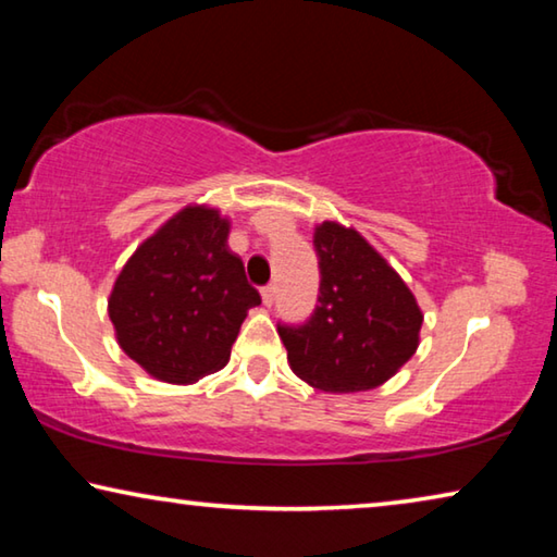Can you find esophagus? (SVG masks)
<instances>
[{
  "instance_id": "obj_1",
  "label": "esophagus",
  "mask_w": 557,
  "mask_h": 557,
  "mask_svg": "<svg viewBox=\"0 0 557 557\" xmlns=\"http://www.w3.org/2000/svg\"><path fill=\"white\" fill-rule=\"evenodd\" d=\"M262 301H265V307H272V301H275V285L262 287Z\"/></svg>"
}]
</instances>
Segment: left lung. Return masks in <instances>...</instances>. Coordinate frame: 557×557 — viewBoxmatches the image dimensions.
<instances>
[{"instance_id":"1","label":"left lung","mask_w":557,"mask_h":557,"mask_svg":"<svg viewBox=\"0 0 557 557\" xmlns=\"http://www.w3.org/2000/svg\"><path fill=\"white\" fill-rule=\"evenodd\" d=\"M319 305L307 324L277 326L289 369L324 393H358L393 379L420 344L422 309L356 228H314Z\"/></svg>"}]
</instances>
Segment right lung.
<instances>
[{
	"instance_id": "1",
	"label": "right lung",
	"mask_w": 557,
	"mask_h": 557,
	"mask_svg": "<svg viewBox=\"0 0 557 557\" xmlns=\"http://www.w3.org/2000/svg\"><path fill=\"white\" fill-rule=\"evenodd\" d=\"M228 233L219 209L186 206L132 252L112 285L117 344L152 379L188 385L221 371L248 309L260 305Z\"/></svg>"
}]
</instances>
